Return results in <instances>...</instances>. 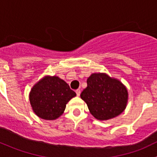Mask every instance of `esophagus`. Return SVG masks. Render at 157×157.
<instances>
[{
    "instance_id": "34e87169",
    "label": "esophagus",
    "mask_w": 157,
    "mask_h": 157,
    "mask_svg": "<svg viewBox=\"0 0 157 157\" xmlns=\"http://www.w3.org/2000/svg\"><path fill=\"white\" fill-rule=\"evenodd\" d=\"M76 93H77V96H80V90H79V89H78V90H76Z\"/></svg>"
}]
</instances>
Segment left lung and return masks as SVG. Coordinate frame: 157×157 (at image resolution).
Returning a JSON list of instances; mask_svg holds the SVG:
<instances>
[{
    "label": "left lung",
    "mask_w": 157,
    "mask_h": 157,
    "mask_svg": "<svg viewBox=\"0 0 157 157\" xmlns=\"http://www.w3.org/2000/svg\"><path fill=\"white\" fill-rule=\"evenodd\" d=\"M87 87L80 97L91 115L99 121H107L122 113L127 106L128 92L118 79L105 73H93L87 79Z\"/></svg>",
    "instance_id": "8db88e82"
}]
</instances>
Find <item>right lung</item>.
I'll use <instances>...</instances> for the list:
<instances>
[{
  "label": "right lung",
  "instance_id": "add662e5",
  "mask_svg": "<svg viewBox=\"0 0 157 157\" xmlns=\"http://www.w3.org/2000/svg\"><path fill=\"white\" fill-rule=\"evenodd\" d=\"M77 96L69 85L57 76H45L30 90V105L34 113L45 120H55L65 110L66 105Z\"/></svg>",
  "mask_w": 157,
  "mask_h": 157
}]
</instances>
